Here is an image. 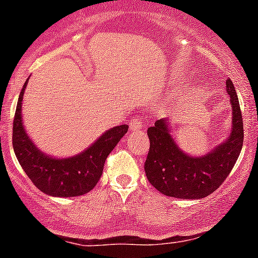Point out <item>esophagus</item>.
<instances>
[{"label":"esophagus","mask_w":258,"mask_h":258,"mask_svg":"<svg viewBox=\"0 0 258 258\" xmlns=\"http://www.w3.org/2000/svg\"><path fill=\"white\" fill-rule=\"evenodd\" d=\"M142 119L140 118V117H132L131 119H130V130L131 131H137V130L142 128Z\"/></svg>","instance_id":"obj_1"}]
</instances>
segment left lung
<instances>
[{
  "instance_id": "left-lung-1",
  "label": "left lung",
  "mask_w": 258,
  "mask_h": 258,
  "mask_svg": "<svg viewBox=\"0 0 258 258\" xmlns=\"http://www.w3.org/2000/svg\"><path fill=\"white\" fill-rule=\"evenodd\" d=\"M232 105V132L227 141L209 155L192 157L178 148L171 136L167 119L148 127L150 151L145 172L150 183L161 194L177 199L197 200L212 194L230 175L243 145V121L232 81H226Z\"/></svg>"
}]
</instances>
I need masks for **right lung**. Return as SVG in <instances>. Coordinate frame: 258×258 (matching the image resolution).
Listing matches in <instances>:
<instances>
[{
    "instance_id": "1",
    "label": "right lung",
    "mask_w": 258,
    "mask_h": 258,
    "mask_svg": "<svg viewBox=\"0 0 258 258\" xmlns=\"http://www.w3.org/2000/svg\"><path fill=\"white\" fill-rule=\"evenodd\" d=\"M27 81L18 97L12 128V145L18 162L32 183L49 196L75 197L87 194L97 184L106 158L128 131V126L122 124L106 131L91 147L75 157L53 158L46 156L27 136L21 118Z\"/></svg>"
}]
</instances>
